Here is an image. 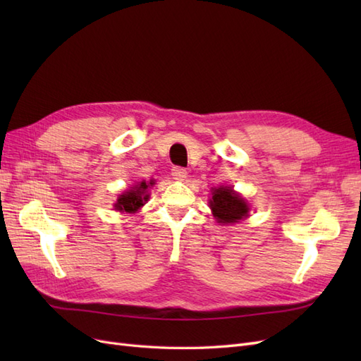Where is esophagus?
<instances>
[{
    "label": "esophagus",
    "mask_w": 361,
    "mask_h": 361,
    "mask_svg": "<svg viewBox=\"0 0 361 361\" xmlns=\"http://www.w3.org/2000/svg\"><path fill=\"white\" fill-rule=\"evenodd\" d=\"M171 176L174 178V179H178V180H182V179H185L187 178V170H185L183 167H173L171 169Z\"/></svg>",
    "instance_id": "obj_1"
}]
</instances>
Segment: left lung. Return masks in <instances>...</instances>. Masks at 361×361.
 I'll return each mask as SVG.
<instances>
[{
  "instance_id": "left-lung-1",
  "label": "left lung",
  "mask_w": 361,
  "mask_h": 361,
  "mask_svg": "<svg viewBox=\"0 0 361 361\" xmlns=\"http://www.w3.org/2000/svg\"><path fill=\"white\" fill-rule=\"evenodd\" d=\"M209 203L218 223H238L248 214L247 203L228 187L214 190Z\"/></svg>"
}]
</instances>
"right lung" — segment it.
Masks as SVG:
<instances>
[{"instance_id": "obj_1", "label": "right lung", "mask_w": 361, "mask_h": 361, "mask_svg": "<svg viewBox=\"0 0 361 361\" xmlns=\"http://www.w3.org/2000/svg\"><path fill=\"white\" fill-rule=\"evenodd\" d=\"M150 185H154V182H150ZM147 187L149 185L146 182H140L138 185H135L134 190H129L128 192L120 195L116 203V209L120 212L138 211V207L143 206V203L149 199V194L146 192Z\"/></svg>"}]
</instances>
